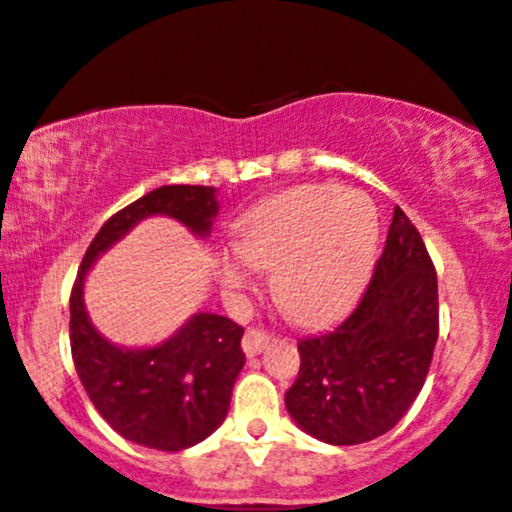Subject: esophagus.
Wrapping results in <instances>:
<instances>
[{"instance_id": "34e87169", "label": "esophagus", "mask_w": 512, "mask_h": 512, "mask_svg": "<svg viewBox=\"0 0 512 512\" xmlns=\"http://www.w3.org/2000/svg\"><path fill=\"white\" fill-rule=\"evenodd\" d=\"M268 345H270V335L261 328H249L242 338V350L246 352V357H256V354L268 350Z\"/></svg>"}]
</instances>
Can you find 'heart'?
<instances>
[{"label": "heart", "instance_id": "heart-1", "mask_svg": "<svg viewBox=\"0 0 512 512\" xmlns=\"http://www.w3.org/2000/svg\"><path fill=\"white\" fill-rule=\"evenodd\" d=\"M381 220L369 196L309 184L266 198L234 227L239 256H222L230 290L254 285L251 268L273 271V292L302 326H323L350 309L378 254Z\"/></svg>", "mask_w": 512, "mask_h": 512}]
</instances>
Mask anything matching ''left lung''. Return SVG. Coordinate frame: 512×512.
<instances>
[{
    "instance_id": "left-lung-1",
    "label": "left lung",
    "mask_w": 512,
    "mask_h": 512,
    "mask_svg": "<svg viewBox=\"0 0 512 512\" xmlns=\"http://www.w3.org/2000/svg\"><path fill=\"white\" fill-rule=\"evenodd\" d=\"M438 340V282L422 234L395 208L374 278L330 333L299 340L285 405L299 429L330 443L374 441L405 417Z\"/></svg>"
}]
</instances>
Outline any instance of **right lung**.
<instances>
[{
  "label": "right lung",
  "instance_id": "1",
  "mask_svg": "<svg viewBox=\"0 0 512 512\" xmlns=\"http://www.w3.org/2000/svg\"><path fill=\"white\" fill-rule=\"evenodd\" d=\"M215 194L213 186H160L114 213L90 242L71 290L69 330L76 374L102 419L138 446L177 453L218 429L246 362L244 328L232 318L196 314L162 345L138 350L112 345L90 323L83 282L100 254L150 215H167L198 237H208L220 210Z\"/></svg>",
  "mask_w": 512,
  "mask_h": 512
}]
</instances>
